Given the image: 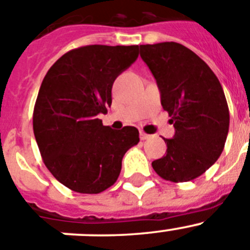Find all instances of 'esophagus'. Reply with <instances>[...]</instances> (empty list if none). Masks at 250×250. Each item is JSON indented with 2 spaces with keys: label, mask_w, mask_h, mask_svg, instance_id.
Listing matches in <instances>:
<instances>
[{
  "label": "esophagus",
  "mask_w": 250,
  "mask_h": 250,
  "mask_svg": "<svg viewBox=\"0 0 250 250\" xmlns=\"http://www.w3.org/2000/svg\"><path fill=\"white\" fill-rule=\"evenodd\" d=\"M139 136H141V139L142 141H146V139H149L150 138V134H148V133H146V132H143V130H142L141 133H139Z\"/></svg>",
  "instance_id": "34e87169"
}]
</instances>
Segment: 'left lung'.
<instances>
[{"mask_svg": "<svg viewBox=\"0 0 250 250\" xmlns=\"http://www.w3.org/2000/svg\"><path fill=\"white\" fill-rule=\"evenodd\" d=\"M157 80L162 106L175 127L167 154L151 163L160 178L185 183L199 178L225 148L229 111L220 81L192 50L175 42L139 46Z\"/></svg>", "mask_w": 250, "mask_h": 250, "instance_id": "left-lung-1", "label": "left lung"}]
</instances>
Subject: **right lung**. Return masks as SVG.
Masks as SVG:
<instances>
[{
	"label": "right lung",
	"instance_id": "right-lung-1",
	"mask_svg": "<svg viewBox=\"0 0 250 250\" xmlns=\"http://www.w3.org/2000/svg\"><path fill=\"white\" fill-rule=\"evenodd\" d=\"M138 45L72 49L44 76L33 130L45 167L80 193H100L117 181L125 151L139 142L136 127L111 129L97 118L112 104L114 80L138 58Z\"/></svg>",
	"mask_w": 250,
	"mask_h": 250
}]
</instances>
